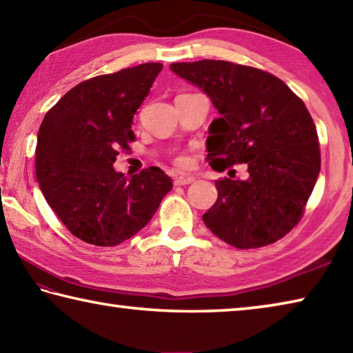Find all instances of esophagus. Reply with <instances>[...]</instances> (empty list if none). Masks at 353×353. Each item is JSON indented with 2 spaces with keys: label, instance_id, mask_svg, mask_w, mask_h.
Masks as SVG:
<instances>
[{
  "label": "esophagus",
  "instance_id": "obj_1",
  "mask_svg": "<svg viewBox=\"0 0 353 353\" xmlns=\"http://www.w3.org/2000/svg\"><path fill=\"white\" fill-rule=\"evenodd\" d=\"M194 181V177L187 176V174H182V176H176L174 177V185H188Z\"/></svg>",
  "mask_w": 353,
  "mask_h": 353
}]
</instances>
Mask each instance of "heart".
Masks as SVG:
<instances>
[{
	"mask_svg": "<svg viewBox=\"0 0 353 353\" xmlns=\"http://www.w3.org/2000/svg\"><path fill=\"white\" fill-rule=\"evenodd\" d=\"M176 163H177L179 166H187V165H188V159L185 157V155H181V157H177Z\"/></svg>",
	"mask_w": 353,
	"mask_h": 353,
	"instance_id": "obj_1",
	"label": "heart"
}]
</instances>
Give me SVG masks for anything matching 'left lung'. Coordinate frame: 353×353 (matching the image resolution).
I'll return each instance as SVG.
<instances>
[{"instance_id": "obj_1", "label": "left lung", "mask_w": 353, "mask_h": 353, "mask_svg": "<svg viewBox=\"0 0 353 353\" xmlns=\"http://www.w3.org/2000/svg\"><path fill=\"white\" fill-rule=\"evenodd\" d=\"M170 70L199 87L219 113L208 126L212 168L248 166L243 181L214 182L218 199L202 216L205 225L238 249L277 241L299 223L321 171L318 132L305 104L259 68L204 59Z\"/></svg>"}]
</instances>
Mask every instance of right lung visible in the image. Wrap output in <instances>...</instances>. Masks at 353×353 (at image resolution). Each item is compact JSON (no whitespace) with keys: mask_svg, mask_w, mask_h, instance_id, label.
I'll return each mask as SVG.
<instances>
[{"mask_svg":"<svg viewBox=\"0 0 353 353\" xmlns=\"http://www.w3.org/2000/svg\"><path fill=\"white\" fill-rule=\"evenodd\" d=\"M162 63H141L77 83L46 113L35 174L48 205L79 240L117 246L145 227L172 188L151 166L128 179L113 168L135 137L134 115Z\"/></svg>","mask_w":353,"mask_h":353,"instance_id":"right-lung-1","label":"right lung"}]
</instances>
